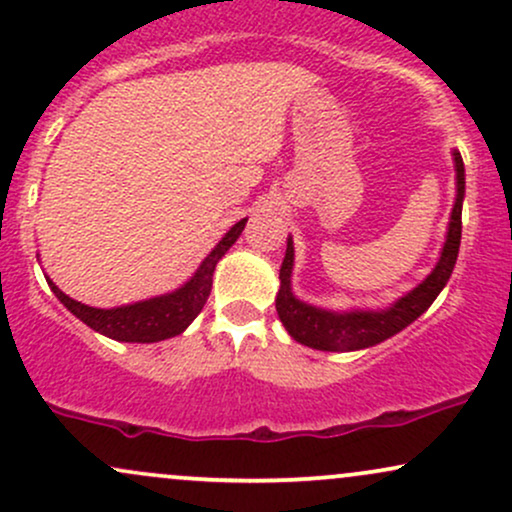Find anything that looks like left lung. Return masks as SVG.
<instances>
[{"label": "left lung", "instance_id": "obj_1", "mask_svg": "<svg viewBox=\"0 0 512 512\" xmlns=\"http://www.w3.org/2000/svg\"><path fill=\"white\" fill-rule=\"evenodd\" d=\"M455 170H457V199L450 214L448 238H445L440 260L431 274L402 296L395 305L385 310H349V313H332V310L315 308L298 301L291 291V269H293V240L289 238L286 245L284 262H281L279 279L281 289L276 293V313L279 320L284 322L286 332L291 334L296 342L310 349L320 351H356L368 349L385 342L392 334L402 332L404 327L411 325L424 310L431 308L438 293L448 284L452 267L457 262V252H460L462 238V199H464V163L460 151H455Z\"/></svg>", "mask_w": 512, "mask_h": 512}]
</instances>
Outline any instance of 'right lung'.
Instances as JSON below:
<instances>
[{
	"instance_id": "obj_1",
	"label": "right lung",
	"mask_w": 512,
	"mask_h": 512,
	"mask_svg": "<svg viewBox=\"0 0 512 512\" xmlns=\"http://www.w3.org/2000/svg\"><path fill=\"white\" fill-rule=\"evenodd\" d=\"M245 223H248V219H240L236 226L219 240V245L209 252L207 260L199 264L195 276H192L185 286H180L178 291L166 293V296L149 298V301H139L132 305H122V308L103 310L74 301L67 293L57 289L50 279L48 284L52 293L67 305L69 313H74L84 325L91 327V330L101 332L110 339H117V342H161V339H170L175 337V334L185 332L187 325L202 313L204 303H207L211 293V276H214L216 262L226 255L233 243H236L240 233H243Z\"/></svg>"
}]
</instances>
